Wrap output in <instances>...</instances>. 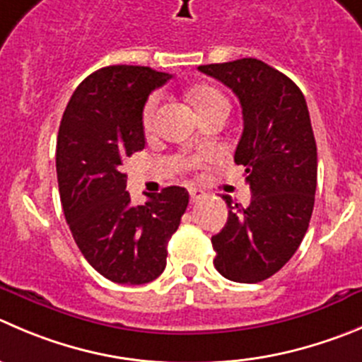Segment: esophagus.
<instances>
[{"label": "esophagus", "mask_w": 362, "mask_h": 362, "mask_svg": "<svg viewBox=\"0 0 362 362\" xmlns=\"http://www.w3.org/2000/svg\"><path fill=\"white\" fill-rule=\"evenodd\" d=\"M188 192H190V201L192 202H197V201H201V199L206 197V194L201 190V188H190Z\"/></svg>", "instance_id": "esophagus-1"}]
</instances>
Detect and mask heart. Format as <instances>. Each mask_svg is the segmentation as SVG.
<instances>
[{
  "label": "heart",
  "instance_id": "b5f03b06",
  "mask_svg": "<svg viewBox=\"0 0 362 362\" xmlns=\"http://www.w3.org/2000/svg\"><path fill=\"white\" fill-rule=\"evenodd\" d=\"M192 103H194L195 110L199 113L206 112L209 108H215V106H227L226 98L220 94L216 88L213 87H199L192 92ZM156 112H158V98L153 95L149 101L146 103L144 106V113H142V120L146 129H151L154 124V119H156Z\"/></svg>",
  "mask_w": 362,
  "mask_h": 362
}]
</instances>
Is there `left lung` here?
<instances>
[{
    "label": "left lung",
    "mask_w": 362,
    "mask_h": 362,
    "mask_svg": "<svg viewBox=\"0 0 362 362\" xmlns=\"http://www.w3.org/2000/svg\"><path fill=\"white\" fill-rule=\"evenodd\" d=\"M240 99L243 133L235 163L245 167L247 208L222 195L229 216L211 238L216 270L229 281L261 282L291 259L304 238L316 192V142L300 88L257 58L199 65Z\"/></svg>",
    "instance_id": "left-lung-1"
}]
</instances>
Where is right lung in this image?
Here are the masks:
<instances>
[{
    "instance_id": "1",
    "label": "right lung",
    "mask_w": 362,
    "mask_h": 362,
    "mask_svg": "<svg viewBox=\"0 0 362 362\" xmlns=\"http://www.w3.org/2000/svg\"><path fill=\"white\" fill-rule=\"evenodd\" d=\"M172 76L140 65L92 72L72 94L57 139L62 208L85 259L117 284H146L167 264V243L188 192L168 187L133 206L122 165L146 147L144 106Z\"/></svg>"
}]
</instances>
